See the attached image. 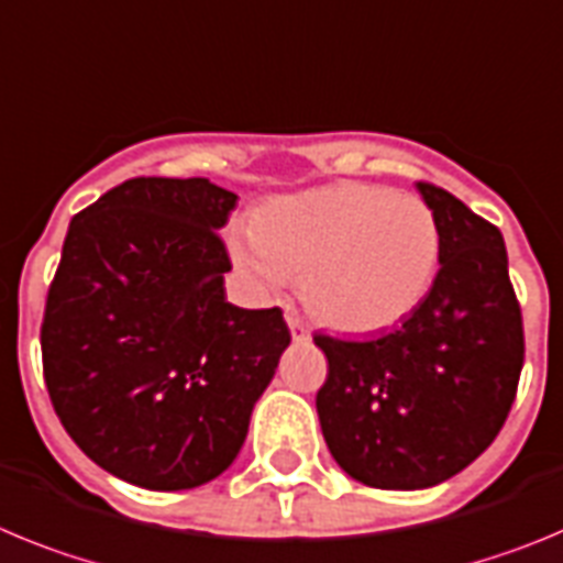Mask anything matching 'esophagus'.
Listing matches in <instances>:
<instances>
[{
    "label": "esophagus",
    "instance_id": "34e87169",
    "mask_svg": "<svg viewBox=\"0 0 563 563\" xmlns=\"http://www.w3.org/2000/svg\"><path fill=\"white\" fill-rule=\"evenodd\" d=\"M286 325H288V331H291L294 342H306V339L311 336V331H308V328L300 322V317H294V313H288L286 317Z\"/></svg>",
    "mask_w": 563,
    "mask_h": 563
}]
</instances>
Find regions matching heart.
Here are the masks:
<instances>
[{"label":"heart","instance_id":"1","mask_svg":"<svg viewBox=\"0 0 563 563\" xmlns=\"http://www.w3.org/2000/svg\"><path fill=\"white\" fill-rule=\"evenodd\" d=\"M232 255L261 291L302 280L306 306L325 325L378 333L427 300L440 266V227L415 196L342 181L272 199Z\"/></svg>","mask_w":563,"mask_h":563}]
</instances>
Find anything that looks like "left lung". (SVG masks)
Returning <instances> with one entry per match:
<instances>
[{
	"label": "left lung",
	"instance_id": "left-lung-1",
	"mask_svg": "<svg viewBox=\"0 0 563 563\" xmlns=\"http://www.w3.org/2000/svg\"><path fill=\"white\" fill-rule=\"evenodd\" d=\"M440 227V269L401 328L367 339L317 333L328 378L319 427L339 468L384 490L460 474L494 443L516 398L525 333L503 232L418 181Z\"/></svg>",
	"mask_w": 563,
	"mask_h": 563
}]
</instances>
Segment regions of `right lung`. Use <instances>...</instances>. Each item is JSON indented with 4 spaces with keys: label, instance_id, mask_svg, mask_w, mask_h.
I'll use <instances>...</instances> for the list:
<instances>
[{
    "label": "right lung",
    "instance_id": "obj_1",
    "mask_svg": "<svg viewBox=\"0 0 563 563\" xmlns=\"http://www.w3.org/2000/svg\"><path fill=\"white\" fill-rule=\"evenodd\" d=\"M238 196L140 176L69 221L42 325L44 382L80 452L148 490L224 474L291 342L280 308L227 302Z\"/></svg>",
    "mask_w": 563,
    "mask_h": 563
}]
</instances>
